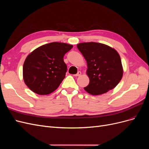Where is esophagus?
Instances as JSON below:
<instances>
[{"instance_id":"esophagus-1","label":"esophagus","mask_w":149,"mask_h":149,"mask_svg":"<svg viewBox=\"0 0 149 149\" xmlns=\"http://www.w3.org/2000/svg\"><path fill=\"white\" fill-rule=\"evenodd\" d=\"M81 75V71H78V73L74 74V76H80Z\"/></svg>"}]
</instances>
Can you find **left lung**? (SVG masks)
Instances as JSON below:
<instances>
[{"label":"left lung","instance_id":"8db88e82","mask_svg":"<svg viewBox=\"0 0 149 149\" xmlns=\"http://www.w3.org/2000/svg\"><path fill=\"white\" fill-rule=\"evenodd\" d=\"M87 62L89 83L84 88L92 95H101L114 89L123 76L120 57L115 49L105 44L84 42L77 45Z\"/></svg>","mask_w":149,"mask_h":149}]
</instances>
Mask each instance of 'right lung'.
I'll return each mask as SVG.
<instances>
[{"mask_svg":"<svg viewBox=\"0 0 149 149\" xmlns=\"http://www.w3.org/2000/svg\"><path fill=\"white\" fill-rule=\"evenodd\" d=\"M72 45L52 42L40 47L26 56L23 66L25 84L39 95L55 91L65 78L67 66L63 57Z\"/></svg>","mask_w":149,"mask_h":149,"instance_id":"right-lung-1","label":"right lung"}]
</instances>
